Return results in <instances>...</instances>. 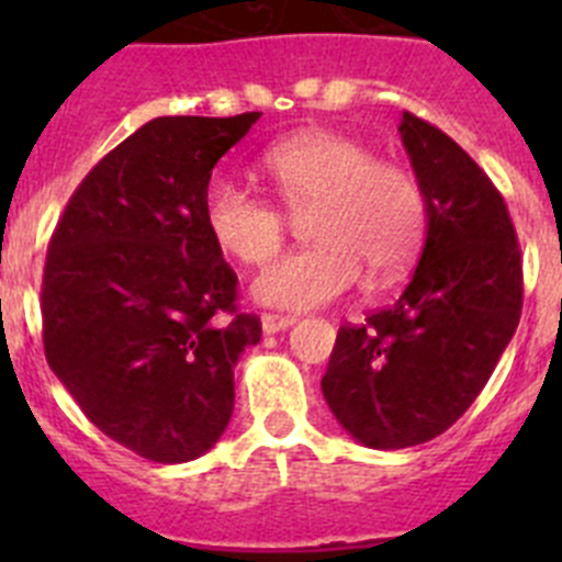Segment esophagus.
I'll use <instances>...</instances> for the list:
<instances>
[{
  "mask_svg": "<svg viewBox=\"0 0 562 562\" xmlns=\"http://www.w3.org/2000/svg\"><path fill=\"white\" fill-rule=\"evenodd\" d=\"M295 324V315H272V312H265L261 315V329L265 335H276V331H284Z\"/></svg>",
  "mask_w": 562,
  "mask_h": 562,
  "instance_id": "esophagus-1",
  "label": "esophagus"
}]
</instances>
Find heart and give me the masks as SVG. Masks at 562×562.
<instances>
[{
	"mask_svg": "<svg viewBox=\"0 0 562 562\" xmlns=\"http://www.w3.org/2000/svg\"><path fill=\"white\" fill-rule=\"evenodd\" d=\"M261 171L278 200L304 213L315 245L281 256L256 278L261 304L312 310L346 295L369 272L391 284L408 270L425 236V196L402 166L376 160L360 140L310 128L272 143ZM202 220L213 245L241 265H265L284 241V213L267 200L213 177L202 196Z\"/></svg>",
	"mask_w": 562,
	"mask_h": 562,
	"instance_id": "b5f03b06",
	"label": "heart"
}]
</instances>
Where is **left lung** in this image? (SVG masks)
Wrapping results in <instances>:
<instances>
[{"label":"left lung","mask_w":562,"mask_h":562,"mask_svg":"<svg viewBox=\"0 0 562 562\" xmlns=\"http://www.w3.org/2000/svg\"><path fill=\"white\" fill-rule=\"evenodd\" d=\"M425 196V247L396 304L340 326L321 389L366 448L436 439L475 402L513 340L524 272L504 196L448 134L400 121Z\"/></svg>","instance_id":"8db88e82"}]
</instances>
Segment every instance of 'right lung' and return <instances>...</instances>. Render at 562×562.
Wrapping results in <instances>:
<instances>
[{
  "label": "right lung",
  "mask_w": 562,
  "mask_h": 562,
  "mask_svg": "<svg viewBox=\"0 0 562 562\" xmlns=\"http://www.w3.org/2000/svg\"><path fill=\"white\" fill-rule=\"evenodd\" d=\"M261 112L154 117L83 177L49 238L44 355L87 419L160 464L200 459L233 416V369L261 340L202 196Z\"/></svg>",
  "instance_id": "right-lung-1"
}]
</instances>
